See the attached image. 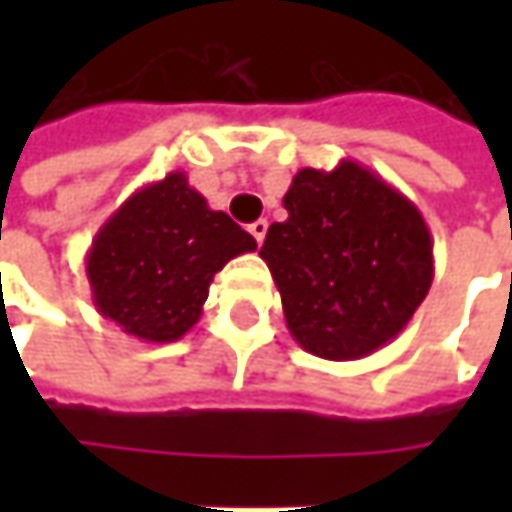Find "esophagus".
<instances>
[{
    "mask_svg": "<svg viewBox=\"0 0 512 512\" xmlns=\"http://www.w3.org/2000/svg\"><path fill=\"white\" fill-rule=\"evenodd\" d=\"M247 230H250V236H253V239H256L259 245L265 242V236H267V222H265V219H259V222H253V225L247 227Z\"/></svg>",
    "mask_w": 512,
    "mask_h": 512,
    "instance_id": "34e87169",
    "label": "esophagus"
}]
</instances>
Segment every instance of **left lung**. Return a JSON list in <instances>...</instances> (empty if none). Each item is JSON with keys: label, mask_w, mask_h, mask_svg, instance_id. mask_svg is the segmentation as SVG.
Returning a JSON list of instances; mask_svg holds the SVG:
<instances>
[{"label": "left lung", "mask_w": 512, "mask_h": 512, "mask_svg": "<svg viewBox=\"0 0 512 512\" xmlns=\"http://www.w3.org/2000/svg\"><path fill=\"white\" fill-rule=\"evenodd\" d=\"M282 202L287 219L267 227L259 256L290 336L330 362L393 342L433 285V239L419 207L353 159L302 168Z\"/></svg>", "instance_id": "obj_1"}]
</instances>
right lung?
I'll list each match as a JSON object with an SVG mask.
<instances>
[{"mask_svg": "<svg viewBox=\"0 0 512 512\" xmlns=\"http://www.w3.org/2000/svg\"><path fill=\"white\" fill-rule=\"evenodd\" d=\"M250 250L256 239L173 170L99 227L85 256L93 305L128 336L176 342L199 322L213 276Z\"/></svg>", "mask_w": 512, "mask_h": 512, "instance_id": "right-lung-1", "label": "right lung"}]
</instances>
